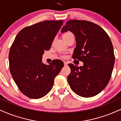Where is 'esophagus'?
<instances>
[{
  "label": "esophagus",
  "mask_w": 121,
  "mask_h": 121,
  "mask_svg": "<svg viewBox=\"0 0 121 121\" xmlns=\"http://www.w3.org/2000/svg\"><path fill=\"white\" fill-rule=\"evenodd\" d=\"M64 66H67L68 65V63L66 62H64Z\"/></svg>",
  "instance_id": "obj_1"
}]
</instances>
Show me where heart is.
I'll return each instance as SVG.
<instances>
[{
  "label": "heart",
  "instance_id": "heart-1",
  "mask_svg": "<svg viewBox=\"0 0 121 121\" xmlns=\"http://www.w3.org/2000/svg\"><path fill=\"white\" fill-rule=\"evenodd\" d=\"M70 34H72V33L67 32V33H66V34H64L63 36H68V35H70ZM62 57L64 58V59H66V58L67 57V56H66V55H62Z\"/></svg>",
  "mask_w": 121,
  "mask_h": 121
}]
</instances>
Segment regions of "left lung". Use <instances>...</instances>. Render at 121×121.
Here are the masks:
<instances>
[{
    "label": "left lung",
    "mask_w": 121,
    "mask_h": 121,
    "mask_svg": "<svg viewBox=\"0 0 121 121\" xmlns=\"http://www.w3.org/2000/svg\"><path fill=\"white\" fill-rule=\"evenodd\" d=\"M68 30L76 40L72 57L84 65L78 67L69 64L71 72L68 81L77 95L93 97L103 91L111 78L115 61L113 44L104 29L92 22L69 20L61 32Z\"/></svg>",
    "instance_id": "1"
}]
</instances>
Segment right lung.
<instances>
[{
  "label": "right lung",
  "instance_id": "1",
  "mask_svg": "<svg viewBox=\"0 0 121 121\" xmlns=\"http://www.w3.org/2000/svg\"><path fill=\"white\" fill-rule=\"evenodd\" d=\"M62 24V20H46L24 28L11 47V74L21 92L29 98L39 99L47 95L64 66L60 60L49 65L42 62L44 51L51 48Z\"/></svg>",
  "mask_w": 121,
  "mask_h": 121
}]
</instances>
